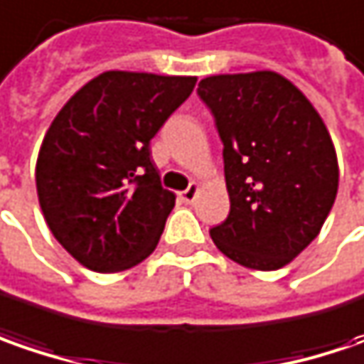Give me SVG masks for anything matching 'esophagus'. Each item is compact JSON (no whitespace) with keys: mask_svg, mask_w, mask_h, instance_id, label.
<instances>
[{"mask_svg":"<svg viewBox=\"0 0 364 364\" xmlns=\"http://www.w3.org/2000/svg\"><path fill=\"white\" fill-rule=\"evenodd\" d=\"M197 193H199V185H197V183H191V185H189V187H187V189L181 193V199L185 201V203H193Z\"/></svg>","mask_w":364,"mask_h":364,"instance_id":"34e87169","label":"esophagus"}]
</instances>
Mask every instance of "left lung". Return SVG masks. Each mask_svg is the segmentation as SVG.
Returning <instances> with one entry per match:
<instances>
[{"label": "left lung", "mask_w": 364, "mask_h": 364, "mask_svg": "<svg viewBox=\"0 0 364 364\" xmlns=\"http://www.w3.org/2000/svg\"><path fill=\"white\" fill-rule=\"evenodd\" d=\"M223 143L230 215L209 235L252 269L290 264L322 230L338 191L328 129L302 90L257 70L199 82Z\"/></svg>", "instance_id": "obj_1"}]
</instances>
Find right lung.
Returning a JSON list of instances; mask_svg holds the SVG:
<instances>
[{"label": "right lung", "mask_w": 364, "mask_h": 364, "mask_svg": "<svg viewBox=\"0 0 364 364\" xmlns=\"http://www.w3.org/2000/svg\"><path fill=\"white\" fill-rule=\"evenodd\" d=\"M195 82L108 70L52 120L36 163L38 199L50 232L84 268L122 272L157 247L175 193L161 187L149 143Z\"/></svg>", "instance_id": "add662e5"}]
</instances>
